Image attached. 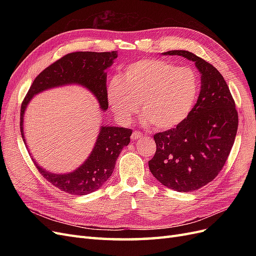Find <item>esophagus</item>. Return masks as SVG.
Returning a JSON list of instances; mask_svg holds the SVG:
<instances>
[{"instance_id": "esophagus-1", "label": "esophagus", "mask_w": 256, "mask_h": 256, "mask_svg": "<svg viewBox=\"0 0 256 256\" xmlns=\"http://www.w3.org/2000/svg\"><path fill=\"white\" fill-rule=\"evenodd\" d=\"M143 136V134H141L140 131H134L132 134H131V138L132 140H138V138H141Z\"/></svg>"}]
</instances>
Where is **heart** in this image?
Masks as SVG:
<instances>
[{
    "label": "heart",
    "mask_w": 256,
    "mask_h": 256,
    "mask_svg": "<svg viewBox=\"0 0 256 256\" xmlns=\"http://www.w3.org/2000/svg\"><path fill=\"white\" fill-rule=\"evenodd\" d=\"M200 90L198 74L164 60L145 58L128 65L108 85L106 97L118 118L129 122L138 112L157 129L176 127L187 118Z\"/></svg>",
    "instance_id": "obj_1"
}]
</instances>
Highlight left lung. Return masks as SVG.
I'll use <instances>...</instances> for the list:
<instances>
[{"instance_id":"8db88e82","label":"left lung","mask_w":256,"mask_h":256,"mask_svg":"<svg viewBox=\"0 0 256 256\" xmlns=\"http://www.w3.org/2000/svg\"><path fill=\"white\" fill-rule=\"evenodd\" d=\"M162 54L194 62L202 84L187 118L154 136L157 150L148 166L166 187L190 192L214 180L226 164L237 134L238 113L226 80L210 63L184 50Z\"/></svg>"}]
</instances>
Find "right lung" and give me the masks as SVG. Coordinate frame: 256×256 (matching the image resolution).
<instances>
[{
	"label": "right lung",
	"mask_w": 256,
	"mask_h": 256,
	"mask_svg": "<svg viewBox=\"0 0 256 256\" xmlns=\"http://www.w3.org/2000/svg\"><path fill=\"white\" fill-rule=\"evenodd\" d=\"M118 58L116 51L112 52H72L54 62L38 74L30 85L28 94L22 102L20 112V131L23 142V114L30 100L34 95L44 90L66 84H80L94 94L102 110H106L109 102L106 97L108 67ZM132 130L122 127L102 126L96 144L88 160L76 171L69 174H53L36 164L40 173L60 190L76 196H85L98 190L108 180L115 168L122 147L130 142Z\"/></svg>",
	"instance_id": "obj_1"
}]
</instances>
